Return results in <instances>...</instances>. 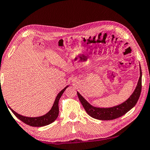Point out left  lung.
Segmentation results:
<instances>
[{
  "mask_svg": "<svg viewBox=\"0 0 150 150\" xmlns=\"http://www.w3.org/2000/svg\"><path fill=\"white\" fill-rule=\"evenodd\" d=\"M142 90V70L140 64V77L138 81L137 85L133 93L127 100L122 102V103L117 105L111 107H98L93 106L88 101L77 91V94L79 98V100L86 110L87 113L93 119L101 120H113L122 116L129 111L136 105V103L140 98Z\"/></svg>",
  "mask_w": 150,
  "mask_h": 150,
  "instance_id": "obj_1",
  "label": "left lung"
}]
</instances>
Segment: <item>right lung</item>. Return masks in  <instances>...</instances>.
Returning <instances> with one entry per match:
<instances>
[{"mask_svg":"<svg viewBox=\"0 0 150 150\" xmlns=\"http://www.w3.org/2000/svg\"><path fill=\"white\" fill-rule=\"evenodd\" d=\"M69 86H67L66 87L62 89V90L58 93V95L56 97V99L54 101V103L52 105L51 109L50 111L47 112L46 114L44 115H42L40 117H29L23 116L22 115L18 114V112H15L11 107L9 105H8L9 109L11 110L12 112L14 113V115L18 119L22 120L23 122L25 123L31 127H44V126L48 125L51 123L53 122L55 120L57 119L58 116H59V101L60 98V97L64 93L66 89H67Z\"/></svg>","mask_w":150,"mask_h":150,"instance_id":"1","label":"right lung"}]
</instances>
